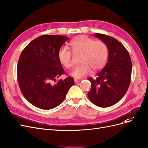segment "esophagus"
Here are the masks:
<instances>
[{"instance_id":"34e87169","label":"esophagus","mask_w":148,"mask_h":148,"mask_svg":"<svg viewBox=\"0 0 148 148\" xmlns=\"http://www.w3.org/2000/svg\"><path fill=\"white\" fill-rule=\"evenodd\" d=\"M74 81H75V83H78V82H80V79H74Z\"/></svg>"}]
</instances>
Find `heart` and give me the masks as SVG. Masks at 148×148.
<instances>
[{
  "instance_id": "heart-1",
  "label": "heart",
  "mask_w": 148,
  "mask_h": 148,
  "mask_svg": "<svg viewBox=\"0 0 148 148\" xmlns=\"http://www.w3.org/2000/svg\"><path fill=\"white\" fill-rule=\"evenodd\" d=\"M70 48L74 54L82 53L80 65L75 66L70 75L76 78H80L90 73L91 69L97 70L104 65L108 57L109 50L106 44L102 41H95L85 36L73 39ZM58 59L66 69L73 66L71 53L66 47H62L58 52Z\"/></svg>"
}]
</instances>
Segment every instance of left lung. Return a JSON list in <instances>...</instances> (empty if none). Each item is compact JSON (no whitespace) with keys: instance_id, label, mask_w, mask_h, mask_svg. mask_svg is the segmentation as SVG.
<instances>
[{"instance_id":"1","label":"left lung","mask_w":148,"mask_h":148,"mask_svg":"<svg viewBox=\"0 0 148 148\" xmlns=\"http://www.w3.org/2000/svg\"><path fill=\"white\" fill-rule=\"evenodd\" d=\"M95 36L106 44L109 56L96 78L88 79L91 83L88 96L95 105L108 107L117 103L127 92L131 81L132 61L126 48L118 40L101 33H95Z\"/></svg>"}]
</instances>
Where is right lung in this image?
Returning a JSON list of instances; mask_svg holds the SVG:
<instances>
[{
	"label": "right lung",
	"mask_w": 148,
	"mask_h": 148,
	"mask_svg": "<svg viewBox=\"0 0 148 148\" xmlns=\"http://www.w3.org/2000/svg\"><path fill=\"white\" fill-rule=\"evenodd\" d=\"M67 40L69 38L63 36L42 35L21 52L17 66L18 82L26 99L39 109L49 110L60 105L75 84L71 77L56 82L65 73L58 52Z\"/></svg>",
	"instance_id": "right-lung-1"
}]
</instances>
